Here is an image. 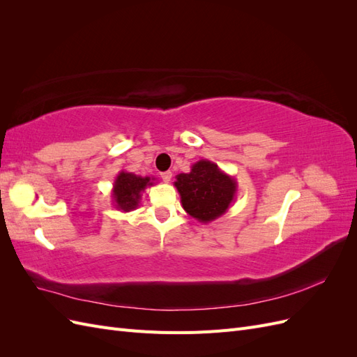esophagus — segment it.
<instances>
[{
    "label": "esophagus",
    "mask_w": 357,
    "mask_h": 357,
    "mask_svg": "<svg viewBox=\"0 0 357 357\" xmlns=\"http://www.w3.org/2000/svg\"><path fill=\"white\" fill-rule=\"evenodd\" d=\"M160 177H162V180H164L165 183H169V181H171V178H172V172H171V171H164V172H160Z\"/></svg>",
    "instance_id": "34e87169"
}]
</instances>
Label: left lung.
Listing matches in <instances>:
<instances>
[{"mask_svg":"<svg viewBox=\"0 0 357 357\" xmlns=\"http://www.w3.org/2000/svg\"><path fill=\"white\" fill-rule=\"evenodd\" d=\"M174 186L183 208L201 223H210L228 211L238 188L232 176L208 159L195 162L189 172L176 176Z\"/></svg>","mask_w":357,"mask_h":357,"instance_id":"obj_1","label":"left lung"}]
</instances>
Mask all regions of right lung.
I'll return each instance as SVG.
<instances>
[{"mask_svg": "<svg viewBox=\"0 0 357 357\" xmlns=\"http://www.w3.org/2000/svg\"><path fill=\"white\" fill-rule=\"evenodd\" d=\"M155 177L135 176L134 172L121 171L114 178L112 189V199L114 207L121 211L135 210L142 201L143 192L155 185Z\"/></svg>", "mask_w": 357, "mask_h": 357, "instance_id": "obj_1", "label": "right lung"}]
</instances>
